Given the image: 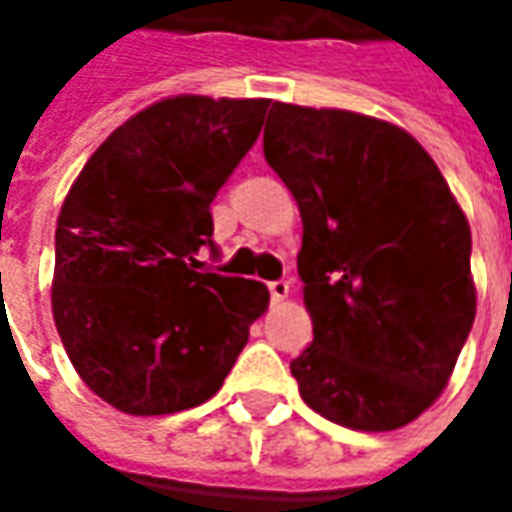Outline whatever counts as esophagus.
Segmentation results:
<instances>
[{"label":"esophagus","mask_w":512,"mask_h":512,"mask_svg":"<svg viewBox=\"0 0 512 512\" xmlns=\"http://www.w3.org/2000/svg\"><path fill=\"white\" fill-rule=\"evenodd\" d=\"M270 299L279 305V302H285L287 293H290V282H285V279H279V282H270Z\"/></svg>","instance_id":"obj_1"}]
</instances>
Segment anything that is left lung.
<instances>
[{
	"label": "left lung",
	"instance_id": "8db88e82",
	"mask_svg": "<svg viewBox=\"0 0 512 512\" xmlns=\"http://www.w3.org/2000/svg\"><path fill=\"white\" fill-rule=\"evenodd\" d=\"M265 159L302 213L313 342L290 373L330 422L382 433L439 399L476 319L470 225L430 153L390 122L273 102Z\"/></svg>",
	"mask_w": 512,
	"mask_h": 512
}]
</instances>
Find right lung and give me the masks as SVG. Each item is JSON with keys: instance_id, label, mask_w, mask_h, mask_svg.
<instances>
[{"instance_id": "obj_1", "label": "right lung", "mask_w": 512, "mask_h": 512, "mask_svg": "<svg viewBox=\"0 0 512 512\" xmlns=\"http://www.w3.org/2000/svg\"><path fill=\"white\" fill-rule=\"evenodd\" d=\"M270 99L170 96L96 148L56 222L53 322L90 390L128 416L207 402L270 293L199 273L210 202L259 139Z\"/></svg>"}]
</instances>
